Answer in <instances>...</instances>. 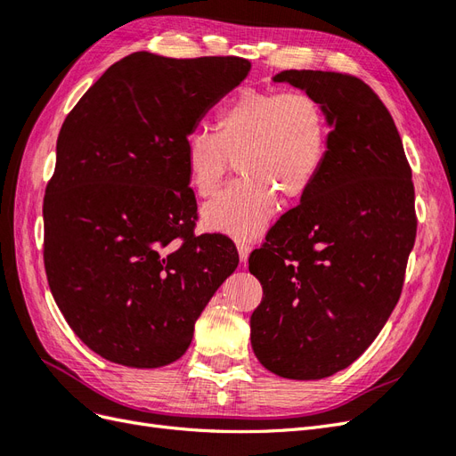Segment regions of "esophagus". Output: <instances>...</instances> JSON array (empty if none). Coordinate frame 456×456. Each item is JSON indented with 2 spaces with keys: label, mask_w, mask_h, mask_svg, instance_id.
Listing matches in <instances>:
<instances>
[{
  "label": "esophagus",
  "mask_w": 456,
  "mask_h": 456,
  "mask_svg": "<svg viewBox=\"0 0 456 456\" xmlns=\"http://www.w3.org/2000/svg\"><path fill=\"white\" fill-rule=\"evenodd\" d=\"M238 253H240V260L247 262V256L251 253V245L247 241H238Z\"/></svg>",
  "instance_id": "1"
}]
</instances>
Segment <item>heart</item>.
Returning <instances> with one entry per match:
<instances>
[{
    "instance_id": "heart-1",
    "label": "heart",
    "mask_w": 456,
    "mask_h": 456,
    "mask_svg": "<svg viewBox=\"0 0 456 456\" xmlns=\"http://www.w3.org/2000/svg\"><path fill=\"white\" fill-rule=\"evenodd\" d=\"M329 129L322 104L302 91L243 89L220 108L216 133L186 134L191 188L213 196L238 158L241 178L205 205L203 223L232 238H256L278 211V196H306L327 158Z\"/></svg>"
}]
</instances>
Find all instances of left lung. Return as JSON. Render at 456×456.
Instances as JSON below:
<instances>
[{"mask_svg": "<svg viewBox=\"0 0 456 456\" xmlns=\"http://www.w3.org/2000/svg\"><path fill=\"white\" fill-rule=\"evenodd\" d=\"M278 84L322 104L323 169L249 256L262 285L251 344L273 375L317 380L346 369L395 308L417 236L402 136L367 84L348 74L285 70Z\"/></svg>", "mask_w": 456, "mask_h": 456, "instance_id": "8db88e82", "label": "left lung"}]
</instances>
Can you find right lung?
<instances>
[{
	"instance_id": "add662e5",
	"label": "right lung",
	"mask_w": 456,
	"mask_h": 456,
	"mask_svg": "<svg viewBox=\"0 0 456 456\" xmlns=\"http://www.w3.org/2000/svg\"><path fill=\"white\" fill-rule=\"evenodd\" d=\"M249 70L240 57L139 51L110 66L62 123L44 200L47 281L68 325L108 362H176L238 268L230 238L194 236L184 141Z\"/></svg>"
}]
</instances>
